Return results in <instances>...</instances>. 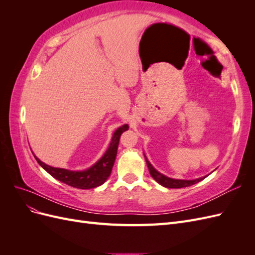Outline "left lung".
I'll return each instance as SVG.
<instances>
[{"instance_id": "left-lung-1", "label": "left lung", "mask_w": 255, "mask_h": 255, "mask_svg": "<svg viewBox=\"0 0 255 255\" xmlns=\"http://www.w3.org/2000/svg\"><path fill=\"white\" fill-rule=\"evenodd\" d=\"M145 158V161H146V165H148V168H149V171H150V174L151 176L153 177L154 180H155L157 183H159L161 186L164 187H167V188H183V187H188V186H191V185H194L200 181H202L204 177H200V179H197V180H190V181H187V180H174V179H170V177H168L164 174L159 173L157 170H155V169L153 168V166L150 164V161L146 159V157L144 156Z\"/></svg>"}]
</instances>
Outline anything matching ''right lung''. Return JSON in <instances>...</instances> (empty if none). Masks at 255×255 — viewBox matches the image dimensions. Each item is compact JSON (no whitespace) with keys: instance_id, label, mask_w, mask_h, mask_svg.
Wrapping results in <instances>:
<instances>
[{"instance_id":"1","label":"right lung","mask_w":255,"mask_h":255,"mask_svg":"<svg viewBox=\"0 0 255 255\" xmlns=\"http://www.w3.org/2000/svg\"><path fill=\"white\" fill-rule=\"evenodd\" d=\"M128 128V125H125L116 130L111 141L110 148L107 149L102 158L94 166L84 171H71L67 170V169L54 168L45 165L37 157L36 160L38 161V164H39L44 170L50 173L53 177H55L56 180L69 185V186L80 189H89L98 187L100 185H102L107 180V177L111 175L116 156H117L120 136Z\"/></svg>"}]
</instances>
